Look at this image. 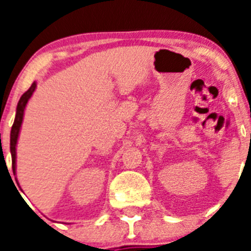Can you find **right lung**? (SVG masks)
Returning <instances> with one entry per match:
<instances>
[{
  "label": "right lung",
  "mask_w": 251,
  "mask_h": 251,
  "mask_svg": "<svg viewBox=\"0 0 251 251\" xmlns=\"http://www.w3.org/2000/svg\"><path fill=\"white\" fill-rule=\"evenodd\" d=\"M36 89V83H32V85L28 88L27 92H25L22 94V97L20 98L19 104H17L16 109V117H15V122H13V126L11 128V137H10V150H11V157H12V170L13 175L16 174V145H17V138H19L20 128H21L22 119H24V112H25V106L27 104L28 99L31 98L32 93Z\"/></svg>",
  "instance_id": "1"
}]
</instances>
